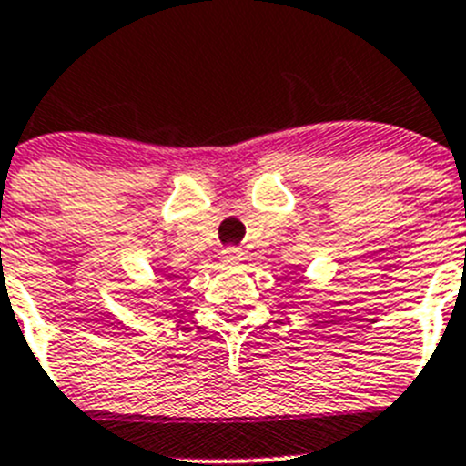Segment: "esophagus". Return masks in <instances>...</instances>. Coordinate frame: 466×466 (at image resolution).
Segmentation results:
<instances>
[{"instance_id": "obj_1", "label": "esophagus", "mask_w": 466, "mask_h": 466, "mask_svg": "<svg viewBox=\"0 0 466 466\" xmlns=\"http://www.w3.org/2000/svg\"><path fill=\"white\" fill-rule=\"evenodd\" d=\"M223 261L225 263L243 261V252L238 250V248H225V250H223Z\"/></svg>"}]
</instances>
